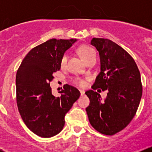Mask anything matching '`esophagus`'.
<instances>
[{
  "label": "esophagus",
  "instance_id": "1",
  "mask_svg": "<svg viewBox=\"0 0 152 152\" xmlns=\"http://www.w3.org/2000/svg\"><path fill=\"white\" fill-rule=\"evenodd\" d=\"M80 93H81V96H83V94H84L85 92H84V91H83V90H80Z\"/></svg>",
  "mask_w": 152,
  "mask_h": 152
}]
</instances>
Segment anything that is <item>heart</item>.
<instances>
[{"instance_id": "1", "label": "heart", "mask_w": 152, "mask_h": 152, "mask_svg": "<svg viewBox=\"0 0 152 152\" xmlns=\"http://www.w3.org/2000/svg\"><path fill=\"white\" fill-rule=\"evenodd\" d=\"M78 53L79 54L80 57L82 58V60L85 63H86L88 61H89L90 59L92 58H96V53L95 50H94V48H92L91 47L88 46H81L78 48ZM68 61V55L66 53L64 54L62 56L61 58V66L62 68H64L66 66ZM74 83L76 85H78L80 87H85L86 86V82L85 80L82 79V78H76L74 80Z\"/></svg>"}]
</instances>
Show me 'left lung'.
Instances as JSON below:
<instances>
[{
  "label": "left lung",
  "instance_id": "8db88e82",
  "mask_svg": "<svg viewBox=\"0 0 152 152\" xmlns=\"http://www.w3.org/2000/svg\"><path fill=\"white\" fill-rule=\"evenodd\" d=\"M91 44L101 61V72L92 88L108 93L103 101L96 91L85 92L90 100L86 111L94 129L111 136L123 130L137 113L142 96L140 72L130 54L111 40L93 38Z\"/></svg>",
  "mask_w": 152,
  "mask_h": 152
}]
</instances>
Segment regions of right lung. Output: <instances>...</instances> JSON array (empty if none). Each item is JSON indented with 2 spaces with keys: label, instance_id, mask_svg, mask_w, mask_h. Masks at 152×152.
Segmentation results:
<instances>
[{
  "label": "right lung",
  "instance_id": "1",
  "mask_svg": "<svg viewBox=\"0 0 152 152\" xmlns=\"http://www.w3.org/2000/svg\"><path fill=\"white\" fill-rule=\"evenodd\" d=\"M76 39H50L34 47L17 71L16 102L26 126L38 137L49 138L60 133L65 115L79 98V91L64 86L60 97L52 94L50 82L60 70L61 58Z\"/></svg>",
  "mask_w": 152,
  "mask_h": 152
}]
</instances>
